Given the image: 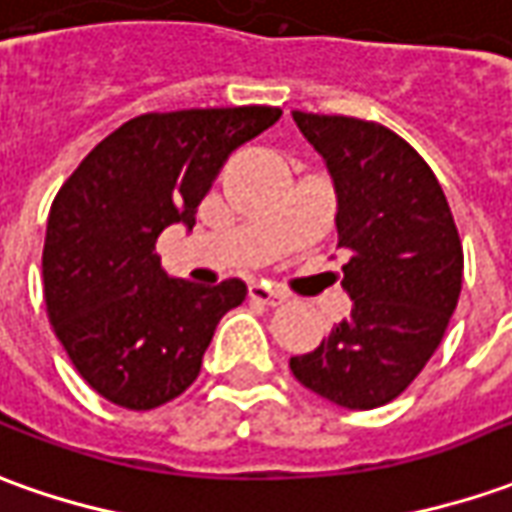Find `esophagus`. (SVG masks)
<instances>
[{
  "label": "esophagus",
  "mask_w": 512,
  "mask_h": 512,
  "mask_svg": "<svg viewBox=\"0 0 512 512\" xmlns=\"http://www.w3.org/2000/svg\"><path fill=\"white\" fill-rule=\"evenodd\" d=\"M249 297L255 302H260V305H266V308H277V305H283V302L288 300L283 291H277V288H271V285L266 283L249 285Z\"/></svg>",
  "instance_id": "obj_1"
}]
</instances>
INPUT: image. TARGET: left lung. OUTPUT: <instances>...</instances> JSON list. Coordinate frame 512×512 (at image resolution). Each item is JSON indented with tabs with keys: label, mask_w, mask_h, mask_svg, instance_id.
I'll use <instances>...</instances> for the list:
<instances>
[{
	"label": "left lung",
	"mask_w": 512,
	"mask_h": 512,
	"mask_svg": "<svg viewBox=\"0 0 512 512\" xmlns=\"http://www.w3.org/2000/svg\"><path fill=\"white\" fill-rule=\"evenodd\" d=\"M328 165L339 212L350 319L291 373L344 409H375L415 381L443 342L462 288V243L423 156L387 125L294 111Z\"/></svg>",
	"instance_id": "left-lung-1"
}]
</instances>
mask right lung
Wrapping results in <instances>:
<instances>
[{
    "label": "right lung",
    "mask_w": 512,
    "mask_h": 512,
    "mask_svg": "<svg viewBox=\"0 0 512 512\" xmlns=\"http://www.w3.org/2000/svg\"><path fill=\"white\" fill-rule=\"evenodd\" d=\"M274 106L151 111L123 123L58 190L44 238V305L81 378L123 409L179 398L241 280H170L156 241L193 229L227 156L280 120Z\"/></svg>",
    "instance_id": "add662e5"
}]
</instances>
